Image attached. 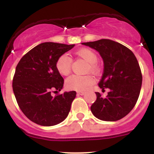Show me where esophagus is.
Masks as SVG:
<instances>
[{
	"label": "esophagus",
	"mask_w": 154,
	"mask_h": 154,
	"mask_svg": "<svg viewBox=\"0 0 154 154\" xmlns=\"http://www.w3.org/2000/svg\"><path fill=\"white\" fill-rule=\"evenodd\" d=\"M77 94H79V95H83V94H85V92L84 91H77Z\"/></svg>",
	"instance_id": "1"
}]
</instances>
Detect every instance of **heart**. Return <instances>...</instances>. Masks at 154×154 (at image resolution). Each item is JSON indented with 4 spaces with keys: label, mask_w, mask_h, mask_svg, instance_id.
<instances>
[{
    "label": "heart",
    "mask_w": 154,
    "mask_h": 154,
    "mask_svg": "<svg viewBox=\"0 0 154 154\" xmlns=\"http://www.w3.org/2000/svg\"><path fill=\"white\" fill-rule=\"evenodd\" d=\"M79 57L84 60L88 64V69L91 71H96L97 68L96 63H97V56L94 51L88 48H82L76 52ZM71 58L67 54L60 56L56 63V68L57 71L61 75L66 76L71 72ZM94 83V79L91 76L71 75L66 80V86L68 89L74 90L77 91H85Z\"/></svg>",
    "instance_id": "heart-1"
}]
</instances>
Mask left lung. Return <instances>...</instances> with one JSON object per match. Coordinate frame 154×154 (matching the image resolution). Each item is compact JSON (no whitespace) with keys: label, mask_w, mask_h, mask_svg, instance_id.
<instances>
[{"label":"left lung","mask_w":154,"mask_h":154,"mask_svg":"<svg viewBox=\"0 0 154 154\" xmlns=\"http://www.w3.org/2000/svg\"><path fill=\"white\" fill-rule=\"evenodd\" d=\"M96 50L103 60V73L98 86L109 88L106 97L95 92L91 106L97 119L116 122L127 116L136 105L140 94L142 75L137 59L129 48L110 39L82 43Z\"/></svg>","instance_id":"left-lung-1"}]
</instances>
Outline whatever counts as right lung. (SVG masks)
<instances>
[{
  "instance_id": "right-lung-1",
  "label": "right lung",
  "mask_w": 154,
  "mask_h": 154,
  "mask_svg": "<svg viewBox=\"0 0 154 154\" xmlns=\"http://www.w3.org/2000/svg\"><path fill=\"white\" fill-rule=\"evenodd\" d=\"M74 45L44 42L27 52L15 68L12 88L17 103L30 121L42 126H54L67 118L76 91L53 97L51 91H61L64 80L56 68L61 55Z\"/></svg>"
}]
</instances>
